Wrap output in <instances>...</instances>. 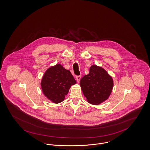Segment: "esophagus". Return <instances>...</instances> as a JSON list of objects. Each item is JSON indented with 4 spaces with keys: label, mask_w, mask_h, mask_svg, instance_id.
<instances>
[{
    "label": "esophagus",
    "mask_w": 150,
    "mask_h": 150,
    "mask_svg": "<svg viewBox=\"0 0 150 150\" xmlns=\"http://www.w3.org/2000/svg\"><path fill=\"white\" fill-rule=\"evenodd\" d=\"M81 76L79 75V76H76V80L78 82H79L80 80H81Z\"/></svg>",
    "instance_id": "esophagus-1"
}]
</instances>
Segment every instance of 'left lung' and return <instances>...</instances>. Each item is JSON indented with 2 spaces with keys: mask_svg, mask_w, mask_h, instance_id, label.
Wrapping results in <instances>:
<instances>
[{
  "mask_svg": "<svg viewBox=\"0 0 150 150\" xmlns=\"http://www.w3.org/2000/svg\"><path fill=\"white\" fill-rule=\"evenodd\" d=\"M80 85L87 101L93 105H99L110 96L113 81L103 68L93 65L89 74L81 79Z\"/></svg>",
  "mask_w": 150,
  "mask_h": 150,
  "instance_id": "left-lung-1",
  "label": "left lung"
}]
</instances>
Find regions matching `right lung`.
Wrapping results in <instances>:
<instances>
[{"label": "right lung", "mask_w": 150, "mask_h": 150, "mask_svg": "<svg viewBox=\"0 0 150 150\" xmlns=\"http://www.w3.org/2000/svg\"><path fill=\"white\" fill-rule=\"evenodd\" d=\"M76 83L71 72L58 64L46 71L41 86L44 94L53 103H58L64 100L71 86Z\"/></svg>", "instance_id": "obj_1"}]
</instances>
